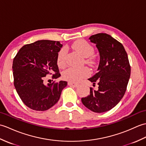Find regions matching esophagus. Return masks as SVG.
I'll return each mask as SVG.
<instances>
[{"label": "esophagus", "instance_id": "1", "mask_svg": "<svg viewBox=\"0 0 146 146\" xmlns=\"http://www.w3.org/2000/svg\"><path fill=\"white\" fill-rule=\"evenodd\" d=\"M68 85L70 86L74 87H77V86H79L78 84H77V83H75V82H68Z\"/></svg>", "mask_w": 146, "mask_h": 146}]
</instances>
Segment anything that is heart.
Here are the masks:
<instances>
[{
	"label": "heart",
	"mask_w": 146,
	"mask_h": 146,
	"mask_svg": "<svg viewBox=\"0 0 146 146\" xmlns=\"http://www.w3.org/2000/svg\"><path fill=\"white\" fill-rule=\"evenodd\" d=\"M71 47L84 57H89L94 53L93 47L84 40H76L72 44ZM66 52L65 49L61 50L58 54L57 65L60 67H63L66 65ZM87 62H91V60H87ZM89 70L86 67H69L64 71L62 77L68 81L77 82L89 76Z\"/></svg>",
	"instance_id": "b5f03b06"
}]
</instances>
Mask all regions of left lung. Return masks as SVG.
<instances>
[{"label":"left lung","mask_w":146,"mask_h":146,"mask_svg":"<svg viewBox=\"0 0 146 146\" xmlns=\"http://www.w3.org/2000/svg\"><path fill=\"white\" fill-rule=\"evenodd\" d=\"M89 39L96 45L100 60L98 72L88 79L98 83V90L90 88L82 98L83 104L92 112H105L117 104L124 96L131 76V67L124 46L107 34L93 35Z\"/></svg>","instance_id":"obj_1"}]
</instances>
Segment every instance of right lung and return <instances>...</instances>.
Instances as JSON below:
<instances>
[{
	"mask_svg": "<svg viewBox=\"0 0 146 146\" xmlns=\"http://www.w3.org/2000/svg\"><path fill=\"white\" fill-rule=\"evenodd\" d=\"M62 45L59 41L40 40L22 47L13 60L14 86L20 98L28 108L44 111L59 100L67 82L44 84V77L55 72L60 77L57 66L58 52Z\"/></svg>",
	"mask_w": 146,
	"mask_h": 146,
	"instance_id": "1",
	"label": "right lung"
}]
</instances>
